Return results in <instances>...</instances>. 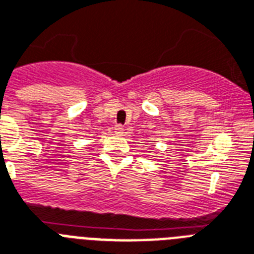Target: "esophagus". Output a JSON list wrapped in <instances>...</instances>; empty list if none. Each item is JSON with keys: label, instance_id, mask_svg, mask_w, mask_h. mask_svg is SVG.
Listing matches in <instances>:
<instances>
[{"label": "esophagus", "instance_id": "esophagus-1", "mask_svg": "<svg viewBox=\"0 0 254 254\" xmlns=\"http://www.w3.org/2000/svg\"><path fill=\"white\" fill-rule=\"evenodd\" d=\"M115 133L119 134V135H123V134H124V127H123V125L117 124L116 127H115Z\"/></svg>", "mask_w": 254, "mask_h": 254}]
</instances>
